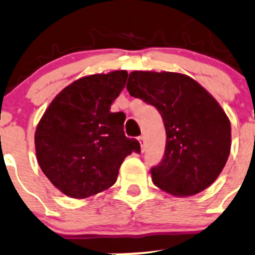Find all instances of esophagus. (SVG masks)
I'll list each match as a JSON object with an SVG mask.
<instances>
[{
    "instance_id": "esophagus-1",
    "label": "esophagus",
    "mask_w": 255,
    "mask_h": 255,
    "mask_svg": "<svg viewBox=\"0 0 255 255\" xmlns=\"http://www.w3.org/2000/svg\"><path fill=\"white\" fill-rule=\"evenodd\" d=\"M137 140H138V142H140L141 152H143L145 151V137H143V136H138Z\"/></svg>"
}]
</instances>
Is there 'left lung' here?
I'll return each mask as SVG.
<instances>
[{"instance_id": "obj_1", "label": "left lung", "mask_w": 255, "mask_h": 255, "mask_svg": "<svg viewBox=\"0 0 255 255\" xmlns=\"http://www.w3.org/2000/svg\"><path fill=\"white\" fill-rule=\"evenodd\" d=\"M128 92L156 107L167 141L163 159L151 169L153 184L174 196L195 195L224 169L231 151V123L216 99L189 76L133 71Z\"/></svg>"}]
</instances>
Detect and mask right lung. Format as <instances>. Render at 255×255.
I'll use <instances>...</instances> for the list:
<instances>
[{"mask_svg": "<svg viewBox=\"0 0 255 255\" xmlns=\"http://www.w3.org/2000/svg\"><path fill=\"white\" fill-rule=\"evenodd\" d=\"M127 71L86 76L52 99L35 130L36 159L55 188L86 199L117 182L119 168L140 143L124 132V113L110 107L125 87Z\"/></svg>", "mask_w": 255, "mask_h": 255, "instance_id": "right-lung-1", "label": "right lung"}]
</instances>
